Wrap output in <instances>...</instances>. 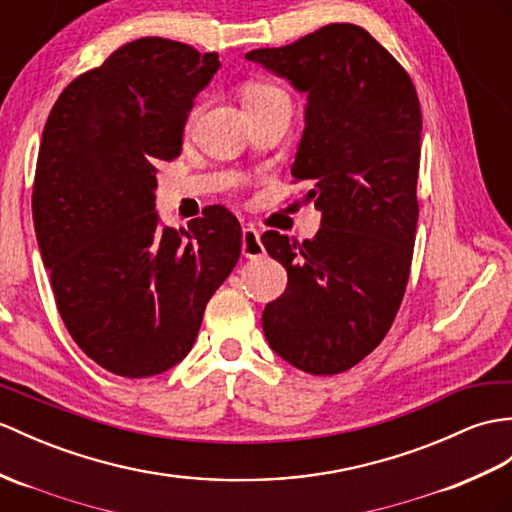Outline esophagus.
Listing matches in <instances>:
<instances>
[{"label":"esophagus","mask_w":512,"mask_h":512,"mask_svg":"<svg viewBox=\"0 0 512 512\" xmlns=\"http://www.w3.org/2000/svg\"><path fill=\"white\" fill-rule=\"evenodd\" d=\"M242 255L248 259L266 255V248L261 244V233L255 227H244L242 231Z\"/></svg>","instance_id":"esophagus-1"}]
</instances>
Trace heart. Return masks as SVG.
I'll return each instance as SVG.
<instances>
[{"instance_id":"obj_1","label":"heart","mask_w":512,"mask_h":512,"mask_svg":"<svg viewBox=\"0 0 512 512\" xmlns=\"http://www.w3.org/2000/svg\"><path fill=\"white\" fill-rule=\"evenodd\" d=\"M277 93H283V91L268 85V82H248V85L244 87L242 98H244V104H248V102L270 98V95H277Z\"/></svg>"}]
</instances>
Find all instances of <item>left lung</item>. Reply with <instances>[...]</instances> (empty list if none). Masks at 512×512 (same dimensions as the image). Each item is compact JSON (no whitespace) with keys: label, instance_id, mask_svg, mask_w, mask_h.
Returning <instances> with one entry per match:
<instances>
[{"label":"left lung","instance_id":"8db88e82","mask_svg":"<svg viewBox=\"0 0 512 512\" xmlns=\"http://www.w3.org/2000/svg\"><path fill=\"white\" fill-rule=\"evenodd\" d=\"M307 95L292 176L323 211L312 240L266 231L288 288L261 325L279 358L312 375L349 371L384 340L410 277L419 205L421 104L410 76L364 28L329 23L246 54Z\"/></svg>","mask_w":512,"mask_h":512}]
</instances>
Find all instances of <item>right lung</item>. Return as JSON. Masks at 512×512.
<instances>
[{
  "instance_id": "right-lung-1",
  "label": "right lung",
  "mask_w": 512,
  "mask_h": 512,
  "mask_svg": "<svg viewBox=\"0 0 512 512\" xmlns=\"http://www.w3.org/2000/svg\"><path fill=\"white\" fill-rule=\"evenodd\" d=\"M218 69L216 52L137 39L71 82L43 128L32 192L43 266L71 338L115 375L181 362L240 257L242 229L224 207L181 231L154 209L157 165L181 154Z\"/></svg>"
}]
</instances>
